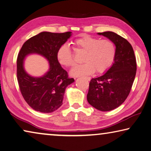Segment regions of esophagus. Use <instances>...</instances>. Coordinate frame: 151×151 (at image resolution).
<instances>
[{"label":"esophagus","mask_w":151,"mask_h":151,"mask_svg":"<svg viewBox=\"0 0 151 151\" xmlns=\"http://www.w3.org/2000/svg\"><path fill=\"white\" fill-rule=\"evenodd\" d=\"M84 78L86 79V80H87L88 81L90 80V78H89V77H84Z\"/></svg>","instance_id":"1"}]
</instances>
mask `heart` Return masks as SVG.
I'll return each instance as SVG.
<instances>
[{
	"label": "heart",
	"mask_w": 151,
	"mask_h": 151,
	"mask_svg": "<svg viewBox=\"0 0 151 151\" xmlns=\"http://www.w3.org/2000/svg\"><path fill=\"white\" fill-rule=\"evenodd\" d=\"M76 49L85 52L82 61L84 63L76 65L71 70V75L75 77L90 75L96 71L102 74L107 71L114 61L116 47L113 42L108 39H101L90 35H84L74 41ZM57 59L61 65L71 67L75 61L73 53L68 45L63 44L58 49Z\"/></svg>",
	"instance_id": "obj_1"
}]
</instances>
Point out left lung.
I'll use <instances>...</instances> for the list:
<instances>
[{
	"label": "left lung",
	"instance_id": "obj_1",
	"mask_svg": "<svg viewBox=\"0 0 151 151\" xmlns=\"http://www.w3.org/2000/svg\"><path fill=\"white\" fill-rule=\"evenodd\" d=\"M98 34L113 42L116 57L104 74L91 80L87 100L96 109L106 112L118 108L127 98L135 78L137 62L132 47L127 39L112 31Z\"/></svg>",
	"mask_w": 151,
	"mask_h": 151
}]
</instances>
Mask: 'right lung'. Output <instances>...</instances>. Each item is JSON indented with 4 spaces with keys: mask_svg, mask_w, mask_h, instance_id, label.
Instances as JSON below:
<instances>
[{
    "mask_svg": "<svg viewBox=\"0 0 151 151\" xmlns=\"http://www.w3.org/2000/svg\"><path fill=\"white\" fill-rule=\"evenodd\" d=\"M71 36V32H41L24 42L19 51L17 61L19 88L24 100L35 110L50 113L58 110L63 104L66 88L74 81L57 59L58 49ZM31 54H38L48 61L49 70L41 77L29 75L24 70V59Z\"/></svg>",
    "mask_w": 151,
    "mask_h": 151,
    "instance_id": "right-lung-1",
    "label": "right lung"
}]
</instances>
